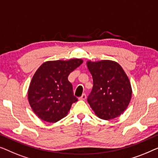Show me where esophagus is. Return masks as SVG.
Instances as JSON below:
<instances>
[{
	"label": "esophagus",
	"instance_id": "obj_1",
	"mask_svg": "<svg viewBox=\"0 0 158 158\" xmlns=\"http://www.w3.org/2000/svg\"><path fill=\"white\" fill-rule=\"evenodd\" d=\"M86 99V96L85 94H83L81 95V97H80L79 98V100H85Z\"/></svg>",
	"mask_w": 158,
	"mask_h": 158
}]
</instances>
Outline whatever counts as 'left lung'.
<instances>
[{
    "label": "left lung",
    "mask_w": 158,
    "mask_h": 158,
    "mask_svg": "<svg viewBox=\"0 0 158 158\" xmlns=\"http://www.w3.org/2000/svg\"><path fill=\"white\" fill-rule=\"evenodd\" d=\"M93 79L87 102L99 118L110 120L120 116L130 104L132 87L128 77L117 62H86Z\"/></svg>",
    "instance_id": "8db88e82"
}]
</instances>
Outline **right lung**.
<instances>
[{
    "label": "right lung",
    "mask_w": 158,
    "mask_h": 158,
    "mask_svg": "<svg viewBox=\"0 0 158 158\" xmlns=\"http://www.w3.org/2000/svg\"><path fill=\"white\" fill-rule=\"evenodd\" d=\"M82 63L79 59L48 61L38 69L28 88V99L40 119L54 123L67 115L72 104L77 102L68 77Z\"/></svg>",
    "instance_id": "obj_1"
}]
</instances>
